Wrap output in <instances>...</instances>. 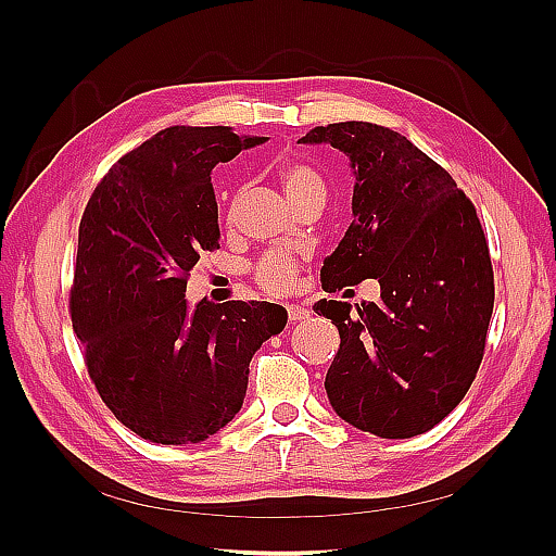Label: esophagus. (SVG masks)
Listing matches in <instances>:
<instances>
[{
	"label": "esophagus",
	"mask_w": 556,
	"mask_h": 556,
	"mask_svg": "<svg viewBox=\"0 0 556 556\" xmlns=\"http://www.w3.org/2000/svg\"><path fill=\"white\" fill-rule=\"evenodd\" d=\"M288 317H290V323H301V319H308L311 317V311L308 308H301V306H288Z\"/></svg>",
	"instance_id": "obj_1"
}]
</instances>
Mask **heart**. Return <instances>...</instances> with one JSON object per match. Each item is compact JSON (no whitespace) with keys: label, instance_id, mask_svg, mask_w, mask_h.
Here are the masks:
<instances>
[{"label":"heart","instance_id":"heart-1","mask_svg":"<svg viewBox=\"0 0 556 556\" xmlns=\"http://www.w3.org/2000/svg\"><path fill=\"white\" fill-rule=\"evenodd\" d=\"M278 178H280L285 194H288V199L292 201V206H299L301 201L313 199V197L325 199V192H327L325 180L306 162L282 164ZM260 278H262L266 288L274 290V292L290 290L292 282H294V264L290 260L266 262L260 268Z\"/></svg>","mask_w":556,"mask_h":556}]
</instances>
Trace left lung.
I'll list each match as a JSON object with an SVG mask.
<instances>
[{"label":"left lung","mask_w":556,"mask_h":556,"mask_svg":"<svg viewBox=\"0 0 556 556\" xmlns=\"http://www.w3.org/2000/svg\"><path fill=\"white\" fill-rule=\"evenodd\" d=\"M299 141L339 148L355 174V220L319 271L325 292L380 282L378 304L357 313L333 299L313 306L341 333L331 408L380 439L425 433L459 406L484 355L494 271L476 206L390 127L333 123Z\"/></svg>","instance_id":"1"}]
</instances>
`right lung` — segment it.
I'll return each mask as SVG.
<instances>
[{
	"mask_svg": "<svg viewBox=\"0 0 556 556\" xmlns=\"http://www.w3.org/2000/svg\"><path fill=\"white\" fill-rule=\"evenodd\" d=\"M266 137L176 125L117 160L78 227L72 325L99 396L141 439L201 443L243 406L250 359L288 325L268 301H185L220 248L211 172Z\"/></svg>",
	"mask_w": 556,
	"mask_h": 556,
	"instance_id": "right-lung-1",
	"label": "right lung"
}]
</instances>
